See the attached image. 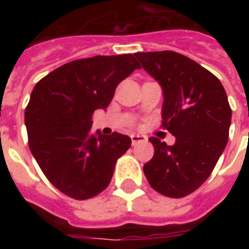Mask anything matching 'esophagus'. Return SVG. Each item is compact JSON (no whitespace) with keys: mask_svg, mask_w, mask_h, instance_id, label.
<instances>
[{"mask_svg":"<svg viewBox=\"0 0 249 249\" xmlns=\"http://www.w3.org/2000/svg\"><path fill=\"white\" fill-rule=\"evenodd\" d=\"M130 138H132L133 146H136V144L140 143V142H146V141H147V138H146V137L141 136V134H132V136H130Z\"/></svg>","mask_w":249,"mask_h":249,"instance_id":"1","label":"esophagus"}]
</instances>
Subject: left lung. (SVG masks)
<instances>
[{"label": "left lung", "mask_w": 249, "mask_h": 249, "mask_svg": "<svg viewBox=\"0 0 249 249\" xmlns=\"http://www.w3.org/2000/svg\"><path fill=\"white\" fill-rule=\"evenodd\" d=\"M134 55L161 86V126L176 137L173 146L150 138L155 152L143 165L144 176L158 193L183 197L211 176L228 144V95L216 76L182 54L166 50Z\"/></svg>", "instance_id": "left-lung-1"}]
</instances>
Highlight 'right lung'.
Segmentation results:
<instances>
[{"mask_svg": "<svg viewBox=\"0 0 249 249\" xmlns=\"http://www.w3.org/2000/svg\"><path fill=\"white\" fill-rule=\"evenodd\" d=\"M141 68L132 54L97 55L63 64L33 88L24 121L33 158L49 181L85 200L103 191L132 140L91 133L93 112L106 109L116 86Z\"/></svg>", "mask_w": 249, "mask_h": 249, "instance_id": "right-lung-1", "label": "right lung"}]
</instances>
